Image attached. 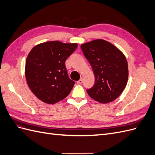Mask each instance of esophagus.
I'll list each match as a JSON object with an SVG mask.
<instances>
[{
    "instance_id": "1",
    "label": "esophagus",
    "mask_w": 155,
    "mask_h": 155,
    "mask_svg": "<svg viewBox=\"0 0 155 155\" xmlns=\"http://www.w3.org/2000/svg\"><path fill=\"white\" fill-rule=\"evenodd\" d=\"M83 78H81L80 79H79V81H78V84H82L83 83Z\"/></svg>"
}]
</instances>
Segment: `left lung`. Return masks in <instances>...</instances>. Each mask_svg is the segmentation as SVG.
<instances>
[{
    "instance_id": "obj_1",
    "label": "left lung",
    "mask_w": 155,
    "mask_h": 155,
    "mask_svg": "<svg viewBox=\"0 0 155 155\" xmlns=\"http://www.w3.org/2000/svg\"><path fill=\"white\" fill-rule=\"evenodd\" d=\"M81 48L95 76L94 87L87 89L89 96L101 104L115 100L128 81V64L125 55L110 42L96 39Z\"/></svg>"
}]
</instances>
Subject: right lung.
I'll list each match as a JSON object with an SVG mask.
<instances>
[{
	"mask_svg": "<svg viewBox=\"0 0 155 155\" xmlns=\"http://www.w3.org/2000/svg\"><path fill=\"white\" fill-rule=\"evenodd\" d=\"M78 47L77 43L59 41L37 45L27 56L25 77L34 95L48 104L64 99L75 82L68 77L65 61Z\"/></svg>",
	"mask_w": 155,
	"mask_h": 155,
	"instance_id": "1",
	"label": "right lung"
}]
</instances>
